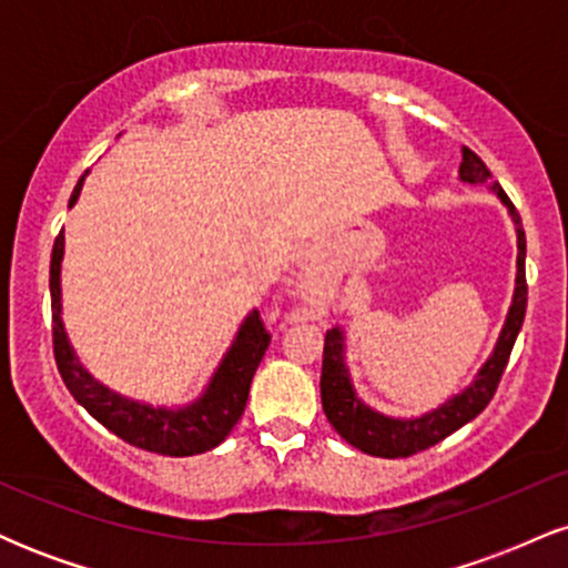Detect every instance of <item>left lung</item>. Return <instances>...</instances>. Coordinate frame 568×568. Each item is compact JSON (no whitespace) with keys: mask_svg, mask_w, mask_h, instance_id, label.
<instances>
[{"mask_svg":"<svg viewBox=\"0 0 568 568\" xmlns=\"http://www.w3.org/2000/svg\"><path fill=\"white\" fill-rule=\"evenodd\" d=\"M459 179L467 184H491V192L505 202L507 211L515 221V232H518V277H515V296L513 306L507 312L505 328H501L494 355L488 357L486 366L478 371L470 387L462 389L452 400L443 403L440 408L429 410V414L419 416V419H393V416L376 414L361 397L355 395L349 384L347 366H344V336L338 328H331L325 334L323 347V374H321V397L323 410L328 422L342 435L344 440L352 443L355 448L366 452L371 456H384V459H397V456H414L425 448L435 446L443 438L465 427L475 416L491 403L494 393H497L501 374H505L507 361L515 338H518L520 325L526 317V298H529V285H526V234L520 226V216L515 205L501 192L497 181H491V171L486 162L473 152V149L462 146V165Z\"/></svg>","mask_w":568,"mask_h":568,"instance_id":"left-lung-1","label":"left lung"}]
</instances>
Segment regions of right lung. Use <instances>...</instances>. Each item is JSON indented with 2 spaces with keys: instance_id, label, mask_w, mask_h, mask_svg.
<instances>
[{
  "instance_id": "1",
  "label": "right lung",
  "mask_w": 568,
  "mask_h": 568,
  "mask_svg": "<svg viewBox=\"0 0 568 568\" xmlns=\"http://www.w3.org/2000/svg\"><path fill=\"white\" fill-rule=\"evenodd\" d=\"M84 175L71 192L69 207L80 197ZM61 258L63 232L55 237L53 256H50V306H53L55 366L61 371V379L69 387V393L74 395V400L84 406L90 416H95L103 427L112 429L116 438L135 448H143V452L162 456H192L216 448L243 416L253 374H256L258 363H262L264 352L270 347L272 336L264 328L262 315L253 310L245 317L230 352L224 355L211 384L197 400L184 408H152L146 403L128 400V397L112 393L80 366L61 321Z\"/></svg>"
}]
</instances>
